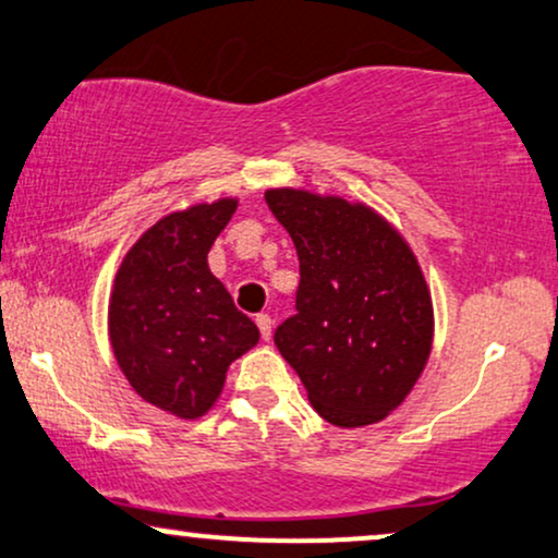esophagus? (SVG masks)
I'll list each match as a JSON object with an SVG mask.
<instances>
[{"label":"esophagus","instance_id":"1","mask_svg":"<svg viewBox=\"0 0 558 558\" xmlns=\"http://www.w3.org/2000/svg\"><path fill=\"white\" fill-rule=\"evenodd\" d=\"M256 326H258V331H260V339H264V341L271 339V326H274L271 315H266V313L256 315Z\"/></svg>","mask_w":558,"mask_h":558}]
</instances>
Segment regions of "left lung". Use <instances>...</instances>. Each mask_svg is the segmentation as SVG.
Listing matches in <instances>:
<instances>
[{
    "mask_svg": "<svg viewBox=\"0 0 558 558\" xmlns=\"http://www.w3.org/2000/svg\"><path fill=\"white\" fill-rule=\"evenodd\" d=\"M300 258L292 318L274 343L336 426L375 424L398 409L432 349V300L405 240L362 204L266 191Z\"/></svg>",
    "mask_w": 558,
    "mask_h": 558,
    "instance_id": "obj_1",
    "label": "left lung"
}]
</instances>
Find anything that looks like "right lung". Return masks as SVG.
I'll use <instances>...</instances> for the list:
<instances>
[{"label": "right lung", "mask_w": 558, "mask_h": 558, "mask_svg": "<svg viewBox=\"0 0 558 558\" xmlns=\"http://www.w3.org/2000/svg\"><path fill=\"white\" fill-rule=\"evenodd\" d=\"M235 209L219 198L162 217L116 274L108 326L119 367L144 401L181 418L206 414L227 367L258 343L256 323L206 264Z\"/></svg>", "instance_id": "add662e5"}]
</instances>
